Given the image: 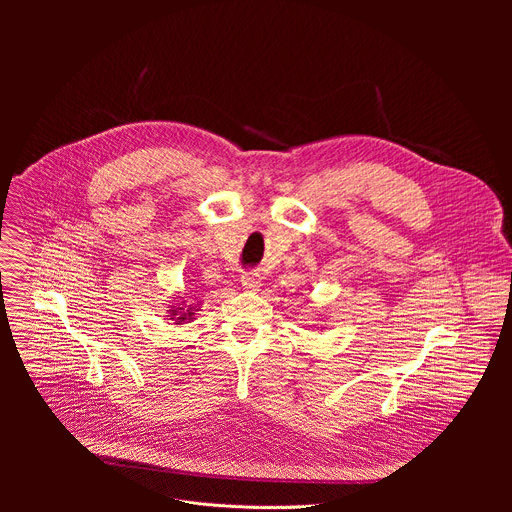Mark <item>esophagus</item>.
Instances as JSON below:
<instances>
[{
    "label": "esophagus",
    "instance_id": "esophagus-1",
    "mask_svg": "<svg viewBox=\"0 0 512 512\" xmlns=\"http://www.w3.org/2000/svg\"><path fill=\"white\" fill-rule=\"evenodd\" d=\"M241 285H243L245 289H249V291H257V289L261 287V275H259V273H253V271H247V273H243V277H241Z\"/></svg>",
    "mask_w": 512,
    "mask_h": 512
}]
</instances>
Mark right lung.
Here are the masks:
<instances>
[{
	"mask_svg": "<svg viewBox=\"0 0 512 512\" xmlns=\"http://www.w3.org/2000/svg\"><path fill=\"white\" fill-rule=\"evenodd\" d=\"M184 304H180V306H172V310H168V314L172 316L170 320H176V324H184L186 320L190 322V320H194V312H196V308L194 306H190L188 310H184L182 308Z\"/></svg>",
	"mask_w": 512,
	"mask_h": 512,
	"instance_id": "add662e5",
	"label": "right lung"
}]
</instances>
